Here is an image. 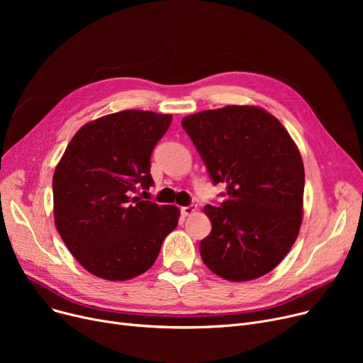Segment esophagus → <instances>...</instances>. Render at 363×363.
Masks as SVG:
<instances>
[{
  "instance_id": "1",
  "label": "esophagus",
  "mask_w": 363,
  "mask_h": 363,
  "mask_svg": "<svg viewBox=\"0 0 363 363\" xmlns=\"http://www.w3.org/2000/svg\"><path fill=\"white\" fill-rule=\"evenodd\" d=\"M196 211H197V206L191 204V206H185V207H182V208H181V213H182L184 216H189V215L196 213Z\"/></svg>"
}]
</instances>
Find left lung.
I'll list each match as a JSON object with an SVG mask.
<instances>
[{
    "label": "left lung",
    "instance_id": "8db88e82",
    "mask_svg": "<svg viewBox=\"0 0 363 363\" xmlns=\"http://www.w3.org/2000/svg\"><path fill=\"white\" fill-rule=\"evenodd\" d=\"M223 201L204 206L212 231L200 255L228 281L271 272L293 247L303 219L304 167L290 133L255 106H226L182 119Z\"/></svg>",
    "mask_w": 363,
    "mask_h": 363
}]
</instances>
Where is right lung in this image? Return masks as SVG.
Listing matches in <instances>:
<instances>
[{"mask_svg":"<svg viewBox=\"0 0 363 363\" xmlns=\"http://www.w3.org/2000/svg\"><path fill=\"white\" fill-rule=\"evenodd\" d=\"M172 114L123 110L84 125L52 177L54 222L72 256L107 281L148 271L179 219L177 206L132 197L148 189L152 148Z\"/></svg>","mask_w":363,"mask_h":363,"instance_id":"add662e5","label":"right lung"}]
</instances>
